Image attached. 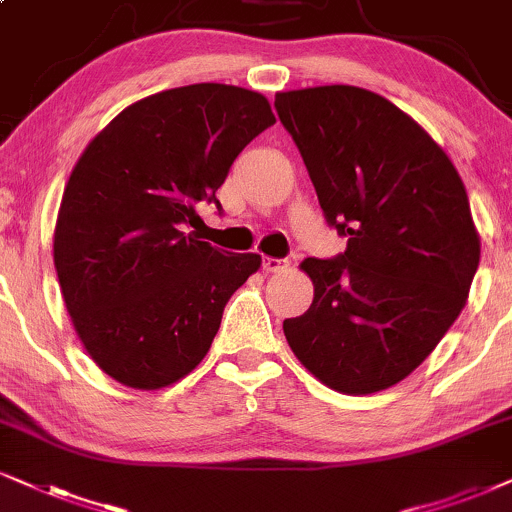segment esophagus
I'll return each instance as SVG.
<instances>
[{"instance_id":"1","label":"esophagus","mask_w":512,"mask_h":512,"mask_svg":"<svg viewBox=\"0 0 512 512\" xmlns=\"http://www.w3.org/2000/svg\"><path fill=\"white\" fill-rule=\"evenodd\" d=\"M288 267L286 260H274V257H264L262 260V269L267 271V274H278V271H283Z\"/></svg>"}]
</instances>
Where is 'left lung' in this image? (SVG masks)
I'll list each match as a JSON object with an SVG mask.
<instances>
[{"label": "left lung", "instance_id": "left-lung-1", "mask_svg": "<svg viewBox=\"0 0 512 512\" xmlns=\"http://www.w3.org/2000/svg\"><path fill=\"white\" fill-rule=\"evenodd\" d=\"M345 255L307 257L314 300L283 321L300 364L342 394L397 385L468 300L480 234L444 148L392 101L352 84L276 94Z\"/></svg>", "mask_w": 512, "mask_h": 512}]
</instances>
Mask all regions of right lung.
<instances>
[{
    "instance_id": "1",
    "label": "right lung",
    "mask_w": 512,
    "mask_h": 512,
    "mask_svg": "<svg viewBox=\"0 0 512 512\" xmlns=\"http://www.w3.org/2000/svg\"><path fill=\"white\" fill-rule=\"evenodd\" d=\"M276 122L262 94L189 84L115 115L70 172L54 267L84 352L115 383L163 390L189 375L229 297L262 267L186 234L236 155Z\"/></svg>"
}]
</instances>
